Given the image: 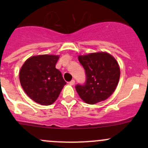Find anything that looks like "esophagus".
<instances>
[{
  "mask_svg": "<svg viewBox=\"0 0 148 148\" xmlns=\"http://www.w3.org/2000/svg\"><path fill=\"white\" fill-rule=\"evenodd\" d=\"M69 84L70 85H71V86H73V85L74 84H75V81H74V80H71V82H69Z\"/></svg>",
  "mask_w": 148,
  "mask_h": 148,
  "instance_id": "1",
  "label": "esophagus"
}]
</instances>
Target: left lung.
I'll list each match as a JSON object with an SVG mask.
<instances>
[{"mask_svg": "<svg viewBox=\"0 0 148 148\" xmlns=\"http://www.w3.org/2000/svg\"><path fill=\"white\" fill-rule=\"evenodd\" d=\"M86 71L85 85H77L76 90L85 103L95 104L110 97L117 88L120 68L114 56L105 51L79 55Z\"/></svg>", "mask_w": 148, "mask_h": 148, "instance_id": "8db88e82", "label": "left lung"}]
</instances>
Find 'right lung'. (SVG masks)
I'll list each match as a JSON object with an SVG mask.
<instances>
[{
  "mask_svg": "<svg viewBox=\"0 0 148 148\" xmlns=\"http://www.w3.org/2000/svg\"><path fill=\"white\" fill-rule=\"evenodd\" d=\"M59 55L41 54L29 57L21 68L19 79L25 93L41 105H50L59 97L66 84L56 64Z\"/></svg>",
  "mask_w": 148,
  "mask_h": 148,
  "instance_id": "add662e5",
  "label": "right lung"
}]
</instances>
